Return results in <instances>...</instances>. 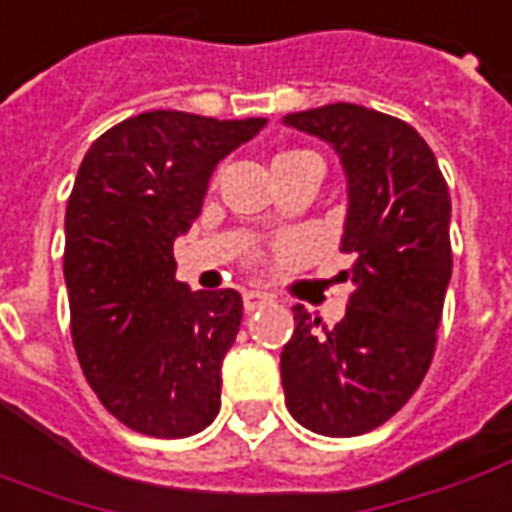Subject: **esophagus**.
I'll list each match as a JSON object with an SVG mask.
<instances>
[{
    "label": "esophagus",
    "instance_id": "34e87169",
    "mask_svg": "<svg viewBox=\"0 0 512 512\" xmlns=\"http://www.w3.org/2000/svg\"><path fill=\"white\" fill-rule=\"evenodd\" d=\"M271 297L269 294H263V291H246L243 294V308L246 311H257V308H263V305H269Z\"/></svg>",
    "mask_w": 512,
    "mask_h": 512
}]
</instances>
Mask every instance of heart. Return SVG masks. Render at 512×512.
I'll use <instances>...</instances> for the list:
<instances>
[{
	"label": "heart",
	"mask_w": 512,
	"mask_h": 512,
	"mask_svg": "<svg viewBox=\"0 0 512 512\" xmlns=\"http://www.w3.org/2000/svg\"><path fill=\"white\" fill-rule=\"evenodd\" d=\"M302 156H314L308 151H285V154L274 156V165H283V162H291V159H302Z\"/></svg>",
	"instance_id": "1"
}]
</instances>
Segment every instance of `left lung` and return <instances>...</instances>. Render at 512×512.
<instances>
[{
  "mask_svg": "<svg viewBox=\"0 0 512 512\" xmlns=\"http://www.w3.org/2000/svg\"><path fill=\"white\" fill-rule=\"evenodd\" d=\"M325 139L347 173L342 252L356 285L342 322L294 308L280 353L285 406L325 437L378 429L415 395L437 347L451 280V196L437 159L409 123L353 103L285 114Z\"/></svg>",
  "mask_w": 512,
  "mask_h": 512,
  "instance_id": "8db88e82",
  "label": "left lung"
}]
</instances>
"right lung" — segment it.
Masks as SVG:
<instances>
[{
  "label": "right lung",
  "instance_id": "1",
  "mask_svg": "<svg viewBox=\"0 0 512 512\" xmlns=\"http://www.w3.org/2000/svg\"><path fill=\"white\" fill-rule=\"evenodd\" d=\"M263 117L145 111L83 156L66 204L64 277L81 370L123 426L179 440L221 409V361L238 336V291H190L173 241L204 204L215 165Z\"/></svg>",
  "mask_w": 512,
  "mask_h": 512
}]
</instances>
